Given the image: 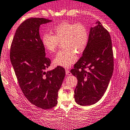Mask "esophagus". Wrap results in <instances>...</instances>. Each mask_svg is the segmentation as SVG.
<instances>
[{"instance_id":"1","label":"esophagus","mask_w":130,"mask_h":130,"mask_svg":"<svg viewBox=\"0 0 130 130\" xmlns=\"http://www.w3.org/2000/svg\"><path fill=\"white\" fill-rule=\"evenodd\" d=\"M65 72H66V75H71V73H70V72L69 71V69H65Z\"/></svg>"}]
</instances>
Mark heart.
<instances>
[{
    "mask_svg": "<svg viewBox=\"0 0 130 130\" xmlns=\"http://www.w3.org/2000/svg\"><path fill=\"white\" fill-rule=\"evenodd\" d=\"M54 35L45 33L41 36V43L49 53H54L62 42L63 50L58 53L53 60L57 66L69 67L77 60V53L81 54L88 44V29L80 23L62 22L53 29Z\"/></svg>",
    "mask_w": 130,
    "mask_h": 130,
    "instance_id": "b5f03b06",
    "label": "heart"
}]
</instances>
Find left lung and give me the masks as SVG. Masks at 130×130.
<instances>
[{"label": "left lung", "mask_w": 130, "mask_h": 130, "mask_svg": "<svg viewBox=\"0 0 130 130\" xmlns=\"http://www.w3.org/2000/svg\"><path fill=\"white\" fill-rule=\"evenodd\" d=\"M95 24L96 26L90 28L87 48L70 71L78 80L74 98L80 106L92 105L99 101L105 93L113 73L111 36L99 21Z\"/></svg>", "instance_id": "8db88e82"}]
</instances>
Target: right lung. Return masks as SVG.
Instances as JSON below:
<instances>
[{"label": "right lung", "mask_w": 130, "mask_h": 130, "mask_svg": "<svg viewBox=\"0 0 130 130\" xmlns=\"http://www.w3.org/2000/svg\"><path fill=\"white\" fill-rule=\"evenodd\" d=\"M44 18H29L18 27L12 42L10 58L19 86L32 104L44 109L57 104L58 92L65 78V70L58 66L45 71L51 60L40 36V25L50 23Z\"/></svg>", "instance_id": "right-lung-1"}]
</instances>
